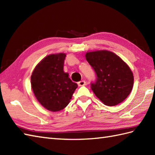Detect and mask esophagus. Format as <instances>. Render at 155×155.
Segmentation results:
<instances>
[{
  "mask_svg": "<svg viewBox=\"0 0 155 155\" xmlns=\"http://www.w3.org/2000/svg\"><path fill=\"white\" fill-rule=\"evenodd\" d=\"M78 86H80V87L84 86V85L86 84V82H85L84 81H80V82H78Z\"/></svg>",
  "mask_w": 155,
  "mask_h": 155,
  "instance_id": "34e87169",
  "label": "esophagus"
}]
</instances>
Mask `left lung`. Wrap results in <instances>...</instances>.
Masks as SVG:
<instances>
[{"label":"left lung","mask_w":155,"mask_h":155,"mask_svg":"<svg viewBox=\"0 0 155 155\" xmlns=\"http://www.w3.org/2000/svg\"><path fill=\"white\" fill-rule=\"evenodd\" d=\"M87 61L97 76L91 89L107 106H115L126 99L133 89L134 76L126 62L107 50L87 52Z\"/></svg>","instance_id":"1"}]
</instances>
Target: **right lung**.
Here are the masks:
<instances>
[{"instance_id": "1", "label": "right lung", "mask_w": 155, "mask_h": 155, "mask_svg": "<svg viewBox=\"0 0 155 155\" xmlns=\"http://www.w3.org/2000/svg\"><path fill=\"white\" fill-rule=\"evenodd\" d=\"M65 53L51 54L36 66L31 75V87L42 107L52 112L63 109L70 103L77 83L63 71Z\"/></svg>"}]
</instances>
